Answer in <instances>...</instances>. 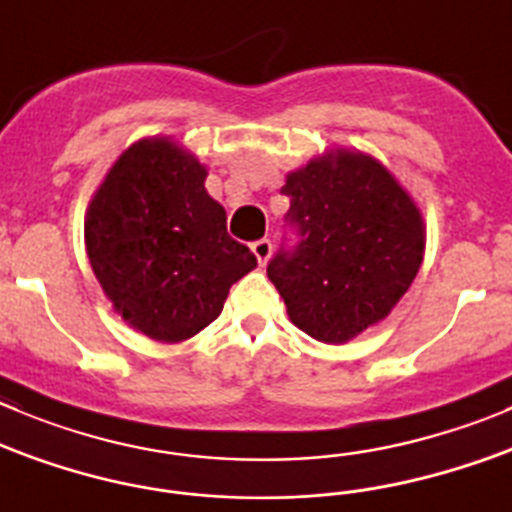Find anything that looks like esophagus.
Instances as JSON below:
<instances>
[{
  "label": "esophagus",
  "mask_w": 512,
  "mask_h": 512,
  "mask_svg": "<svg viewBox=\"0 0 512 512\" xmlns=\"http://www.w3.org/2000/svg\"><path fill=\"white\" fill-rule=\"evenodd\" d=\"M251 251H253V256L259 259V264L264 266L266 261L271 259V251H274V243H271L269 238H259V241H253V243H251Z\"/></svg>",
  "instance_id": "esophagus-1"
}]
</instances>
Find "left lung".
<instances>
[{
	"instance_id": "left-lung-1",
	"label": "left lung",
	"mask_w": 512,
	"mask_h": 512,
	"mask_svg": "<svg viewBox=\"0 0 512 512\" xmlns=\"http://www.w3.org/2000/svg\"><path fill=\"white\" fill-rule=\"evenodd\" d=\"M286 226L266 266L291 321L342 344L392 311L415 281L425 228L412 198L374 158L334 150L286 178Z\"/></svg>"
}]
</instances>
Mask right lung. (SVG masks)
Segmentation results:
<instances>
[{
	"mask_svg": "<svg viewBox=\"0 0 512 512\" xmlns=\"http://www.w3.org/2000/svg\"><path fill=\"white\" fill-rule=\"evenodd\" d=\"M206 168L168 140L120 155L92 198L85 243L115 311L158 342H183L223 309L256 256L226 231Z\"/></svg>",
	"mask_w": 512,
	"mask_h": 512,
	"instance_id": "obj_1",
	"label": "right lung"
}]
</instances>
